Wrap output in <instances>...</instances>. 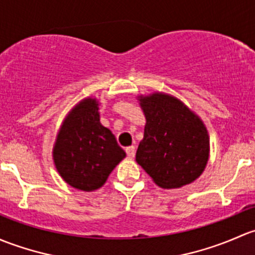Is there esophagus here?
<instances>
[{"label": "esophagus", "instance_id": "obj_1", "mask_svg": "<svg viewBox=\"0 0 255 255\" xmlns=\"http://www.w3.org/2000/svg\"><path fill=\"white\" fill-rule=\"evenodd\" d=\"M125 151H127V154H128V158H133V157H135V152H136L135 146H128L125 148Z\"/></svg>", "mask_w": 255, "mask_h": 255}]
</instances>
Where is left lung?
I'll return each mask as SVG.
<instances>
[{
  "label": "left lung",
  "mask_w": 255,
  "mask_h": 255,
  "mask_svg": "<svg viewBox=\"0 0 255 255\" xmlns=\"http://www.w3.org/2000/svg\"><path fill=\"white\" fill-rule=\"evenodd\" d=\"M138 101L146 125L136 162L161 188L190 184L209 161L210 140L203 120L169 94L141 96Z\"/></svg>",
  "instance_id": "1"
}]
</instances>
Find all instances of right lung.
I'll return each instance as SVG.
<instances>
[{"label":"right lung","instance_id":"1","mask_svg":"<svg viewBox=\"0 0 255 255\" xmlns=\"http://www.w3.org/2000/svg\"><path fill=\"white\" fill-rule=\"evenodd\" d=\"M98 102L86 98L65 118L52 157L62 179L83 191L99 189L125 158L115 136L99 120Z\"/></svg>","mask_w":255,"mask_h":255}]
</instances>
